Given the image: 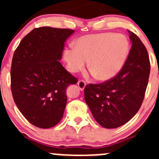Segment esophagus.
I'll return each mask as SVG.
<instances>
[{"mask_svg":"<svg viewBox=\"0 0 159 159\" xmlns=\"http://www.w3.org/2000/svg\"><path fill=\"white\" fill-rule=\"evenodd\" d=\"M78 86L81 91H83L84 89V88H85L86 83L84 81H82V80H81V81H79L78 82Z\"/></svg>","mask_w":159,"mask_h":159,"instance_id":"esophagus-1","label":"esophagus"}]
</instances>
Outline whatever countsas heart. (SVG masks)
<instances>
[{
    "mask_svg": "<svg viewBox=\"0 0 159 159\" xmlns=\"http://www.w3.org/2000/svg\"><path fill=\"white\" fill-rule=\"evenodd\" d=\"M129 52V42L120 34L101 33L81 36L72 44V49L63 52L67 69L77 73L86 61L99 81H109L122 69Z\"/></svg>",
    "mask_w": 159,
    "mask_h": 159,
    "instance_id": "obj_1",
    "label": "heart"
}]
</instances>
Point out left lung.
Here are the masks:
<instances>
[{"mask_svg":"<svg viewBox=\"0 0 159 159\" xmlns=\"http://www.w3.org/2000/svg\"><path fill=\"white\" fill-rule=\"evenodd\" d=\"M131 48L119 73L102 84L84 89V99L93 117L106 129L127 123L140 108L150 74L148 51L139 37L129 30Z\"/></svg>","mask_w":159,"mask_h":159,"instance_id":"obj_1","label":"left lung"}]
</instances>
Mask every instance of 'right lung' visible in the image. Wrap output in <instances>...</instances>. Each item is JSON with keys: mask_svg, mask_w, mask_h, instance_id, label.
<instances>
[{"mask_svg": "<svg viewBox=\"0 0 159 159\" xmlns=\"http://www.w3.org/2000/svg\"><path fill=\"white\" fill-rule=\"evenodd\" d=\"M74 32L51 27L34 28L14 53L11 69L14 101L36 127L49 129L61 121L67 104L66 89L77 83L59 61L65 41Z\"/></svg>", "mask_w": 159, "mask_h": 159, "instance_id": "right-lung-1", "label": "right lung"}]
</instances>
